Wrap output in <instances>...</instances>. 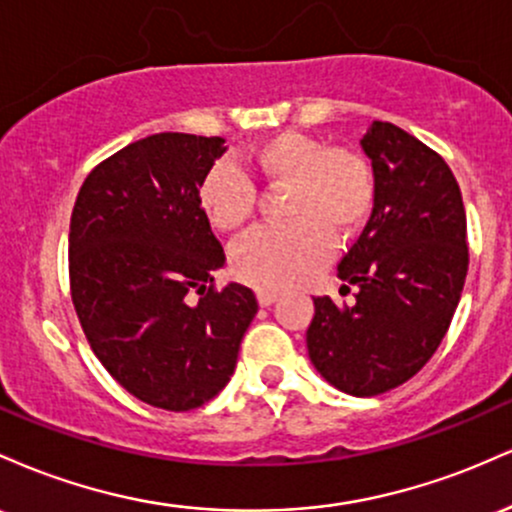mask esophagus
Instances as JSON below:
<instances>
[{"label": "esophagus", "mask_w": 512, "mask_h": 512, "mask_svg": "<svg viewBox=\"0 0 512 512\" xmlns=\"http://www.w3.org/2000/svg\"><path fill=\"white\" fill-rule=\"evenodd\" d=\"M276 298H279V296H276V291H257V301H260L262 308H269V305H272Z\"/></svg>", "instance_id": "1"}]
</instances>
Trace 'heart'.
Returning a JSON list of instances; mask_svg holds the SVG:
<instances>
[{
  "label": "heart",
  "mask_w": 512,
  "mask_h": 512,
  "mask_svg": "<svg viewBox=\"0 0 512 512\" xmlns=\"http://www.w3.org/2000/svg\"><path fill=\"white\" fill-rule=\"evenodd\" d=\"M243 166L267 187H286L281 226L260 228L233 252V272L260 291L308 281L330 260L334 236L354 238L375 209L370 163L344 146L303 132H276L250 146ZM197 202L214 228L236 233L252 221L257 187L243 170L216 163L199 182Z\"/></svg>",
  "instance_id": "1"
}]
</instances>
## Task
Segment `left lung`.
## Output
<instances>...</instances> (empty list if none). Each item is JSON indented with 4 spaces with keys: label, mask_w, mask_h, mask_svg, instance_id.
<instances>
[{
    "label": "left lung",
    "mask_w": 512,
    "mask_h": 512,
    "mask_svg": "<svg viewBox=\"0 0 512 512\" xmlns=\"http://www.w3.org/2000/svg\"><path fill=\"white\" fill-rule=\"evenodd\" d=\"M375 175V209L339 262L356 303L315 298L308 354L322 378L375 397L414 378L436 354L467 279V216L443 156L392 122L361 139Z\"/></svg>",
    "instance_id": "8db88e82"
}]
</instances>
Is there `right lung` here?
I'll return each instance as SVG.
<instances>
[{"label":"right lung","mask_w":512,"mask_h":512,"mask_svg":"<svg viewBox=\"0 0 512 512\" xmlns=\"http://www.w3.org/2000/svg\"><path fill=\"white\" fill-rule=\"evenodd\" d=\"M221 137L161 132L88 173L69 223V291L105 370L151 407L190 411L231 380L257 313L197 202Z\"/></svg>","instance_id":"right-lung-1"}]
</instances>
